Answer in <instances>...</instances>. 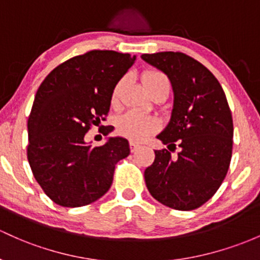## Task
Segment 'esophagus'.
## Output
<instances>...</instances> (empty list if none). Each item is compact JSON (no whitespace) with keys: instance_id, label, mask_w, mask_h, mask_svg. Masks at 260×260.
Segmentation results:
<instances>
[{"instance_id":"esophagus-1","label":"esophagus","mask_w":260,"mask_h":260,"mask_svg":"<svg viewBox=\"0 0 260 260\" xmlns=\"http://www.w3.org/2000/svg\"><path fill=\"white\" fill-rule=\"evenodd\" d=\"M139 147H140V145L136 144V142H134V141H130V150H131V152H135L136 150L139 149Z\"/></svg>"}]
</instances>
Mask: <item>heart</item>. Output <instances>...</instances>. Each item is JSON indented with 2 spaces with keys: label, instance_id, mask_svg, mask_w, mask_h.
Here are the masks:
<instances>
[{
  "label": "heart",
  "instance_id": "obj_1",
  "mask_svg": "<svg viewBox=\"0 0 260 260\" xmlns=\"http://www.w3.org/2000/svg\"><path fill=\"white\" fill-rule=\"evenodd\" d=\"M142 82H144V85L147 89V91L152 89L153 86L161 84V83H169L167 78L162 73L156 71H149L144 73ZM124 85L125 79H121L116 84L113 93V103H118ZM116 129H118V133L121 134L125 138H129L131 140H142V139H145L150 134L155 133L158 129V121L155 118H151V116L142 115V114L136 113V111H130V113L124 114L118 119Z\"/></svg>",
  "mask_w": 260,
  "mask_h": 260
}]
</instances>
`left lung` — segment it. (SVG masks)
I'll return each instance as SVG.
<instances>
[{"mask_svg":"<svg viewBox=\"0 0 260 260\" xmlns=\"http://www.w3.org/2000/svg\"><path fill=\"white\" fill-rule=\"evenodd\" d=\"M169 77L174 90L171 119L156 138L174 151L156 150L145 182L158 202L178 211L198 208L222 185L232 157L233 120L219 82L203 64L180 52L142 54Z\"/></svg>","mask_w":260,"mask_h":260,"instance_id":"8db88e82","label":"left lung"}]
</instances>
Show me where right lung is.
Instances as JSON below:
<instances>
[{
    "instance_id": "obj_1",
    "label": "right lung",
    "mask_w": 260,
    "mask_h": 260,
    "mask_svg": "<svg viewBox=\"0 0 260 260\" xmlns=\"http://www.w3.org/2000/svg\"><path fill=\"white\" fill-rule=\"evenodd\" d=\"M135 59L129 53L86 52L59 64L38 88L27 124V157L38 185L57 205L95 202L110 188L115 165L129 156L126 139L109 138L94 147L84 136L105 120L114 89Z\"/></svg>"
}]
</instances>
